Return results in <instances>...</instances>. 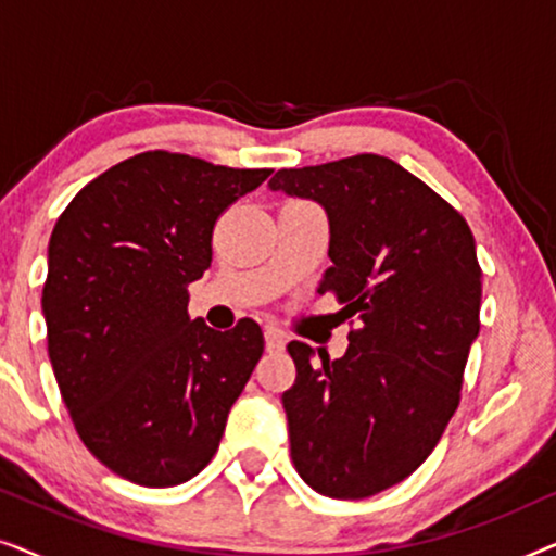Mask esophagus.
<instances>
[{
  "label": "esophagus",
  "mask_w": 556,
  "mask_h": 556,
  "mask_svg": "<svg viewBox=\"0 0 556 556\" xmlns=\"http://www.w3.org/2000/svg\"><path fill=\"white\" fill-rule=\"evenodd\" d=\"M283 346H286L283 333H280L276 326H268V329H265V349H268V352H280Z\"/></svg>",
  "instance_id": "obj_1"
}]
</instances>
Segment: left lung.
<instances>
[{
  "label": "left lung",
  "instance_id": "1",
  "mask_svg": "<svg viewBox=\"0 0 556 556\" xmlns=\"http://www.w3.org/2000/svg\"><path fill=\"white\" fill-rule=\"evenodd\" d=\"M268 185L326 210L333 265L318 295H337L341 318L356 321L341 359L318 352L316 364L308 344H288L293 466L324 496H375L420 468L458 409L481 329L473 232L387 156L280 169Z\"/></svg>",
  "mask_w": 556,
  "mask_h": 556
}]
</instances>
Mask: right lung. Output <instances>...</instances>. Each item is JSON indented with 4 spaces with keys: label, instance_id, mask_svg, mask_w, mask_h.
Returning a JSON list of instances; mask_svg holds the SVG:
<instances>
[{
    "label": "right lung",
    "instance_id": "1",
    "mask_svg": "<svg viewBox=\"0 0 556 556\" xmlns=\"http://www.w3.org/2000/svg\"><path fill=\"white\" fill-rule=\"evenodd\" d=\"M270 177L143 151L80 189L48 248V354L75 430L126 481L166 489L212 460L263 354L189 318L187 286L212 263L217 217Z\"/></svg>",
    "mask_w": 556,
    "mask_h": 556
}]
</instances>
